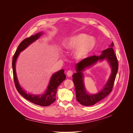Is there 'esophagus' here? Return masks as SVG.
<instances>
[{"instance_id": "34e87169", "label": "esophagus", "mask_w": 133, "mask_h": 133, "mask_svg": "<svg viewBox=\"0 0 133 133\" xmlns=\"http://www.w3.org/2000/svg\"><path fill=\"white\" fill-rule=\"evenodd\" d=\"M73 74V71L71 70H68L67 72V75L68 77H71L72 76V75Z\"/></svg>"}]
</instances>
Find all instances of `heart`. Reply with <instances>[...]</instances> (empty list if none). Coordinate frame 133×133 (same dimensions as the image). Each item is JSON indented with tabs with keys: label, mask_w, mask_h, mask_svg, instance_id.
<instances>
[{
	"label": "heart",
	"mask_w": 133,
	"mask_h": 133,
	"mask_svg": "<svg viewBox=\"0 0 133 133\" xmlns=\"http://www.w3.org/2000/svg\"><path fill=\"white\" fill-rule=\"evenodd\" d=\"M96 41L92 37H88L85 34H79L74 36L64 44V46L68 50L75 49L74 57L77 59L85 58L92 50Z\"/></svg>",
	"instance_id": "b5f03b06"
}]
</instances>
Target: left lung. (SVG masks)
Returning a JSON list of instances; mask_svg holds the SVG:
<instances>
[{
	"mask_svg": "<svg viewBox=\"0 0 133 133\" xmlns=\"http://www.w3.org/2000/svg\"><path fill=\"white\" fill-rule=\"evenodd\" d=\"M114 43L112 42L109 48L102 51L99 56L93 55L87 57L76 65L77 72L72 76L77 101L84 106H91L104 99L112 91L118 68V63L117 57L113 49ZM106 59L112 67L111 77L104 88L99 92L95 95H88L85 92L82 80L81 71L86 67L90 66L98 60Z\"/></svg>",
	"mask_w": 133,
	"mask_h": 133,
	"instance_id": "8db88e82",
	"label": "left lung"
}]
</instances>
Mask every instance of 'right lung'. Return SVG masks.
<instances>
[{"instance_id": "1", "label": "right lung", "mask_w": 133, "mask_h": 133, "mask_svg": "<svg viewBox=\"0 0 133 133\" xmlns=\"http://www.w3.org/2000/svg\"><path fill=\"white\" fill-rule=\"evenodd\" d=\"M42 35V34L41 32L36 34L35 35L27 38L20 43L13 56L12 66L15 85L18 92L25 98L35 104L41 106H48L55 101L57 89L59 85L66 78L64 70L63 69L60 70L52 76L48 88L44 94L41 95H32L26 93L20 86L17 78L15 69L16 61L20 52L25 49L32 42L38 39Z\"/></svg>"}]
</instances>
